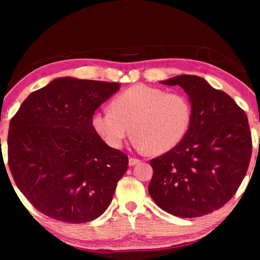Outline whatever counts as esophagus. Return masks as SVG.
Wrapping results in <instances>:
<instances>
[{
  "instance_id": "obj_1",
  "label": "esophagus",
  "mask_w": 260,
  "mask_h": 260,
  "mask_svg": "<svg viewBox=\"0 0 260 260\" xmlns=\"http://www.w3.org/2000/svg\"><path fill=\"white\" fill-rule=\"evenodd\" d=\"M140 162H141L140 159L134 158V157H129V159H128V165H129V167H134V165L139 164Z\"/></svg>"
}]
</instances>
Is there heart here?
<instances>
[{
    "instance_id": "heart-1",
    "label": "heart",
    "mask_w": 260,
    "mask_h": 260,
    "mask_svg": "<svg viewBox=\"0 0 260 260\" xmlns=\"http://www.w3.org/2000/svg\"><path fill=\"white\" fill-rule=\"evenodd\" d=\"M191 120L192 106L183 93L137 84L118 93L112 108L93 114L91 124L110 147L123 146L132 127L137 150L162 154L184 139Z\"/></svg>"
}]
</instances>
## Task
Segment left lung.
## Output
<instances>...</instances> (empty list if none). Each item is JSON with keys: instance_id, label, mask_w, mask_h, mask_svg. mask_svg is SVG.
Listing matches in <instances>:
<instances>
[{"instance_id": "1", "label": "left lung", "mask_w": 260, "mask_h": 260, "mask_svg": "<svg viewBox=\"0 0 260 260\" xmlns=\"http://www.w3.org/2000/svg\"><path fill=\"white\" fill-rule=\"evenodd\" d=\"M159 82L183 88L192 120L178 145L151 161L148 193L168 213L202 217L227 203L245 178L252 147L248 118L233 98L201 77L180 75Z\"/></svg>"}]
</instances>
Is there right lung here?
Returning a JSON list of instances; mask_svg holds the SVG:
<instances>
[{"label":"right lung","mask_w":260,"mask_h":260,"mask_svg":"<svg viewBox=\"0 0 260 260\" xmlns=\"http://www.w3.org/2000/svg\"><path fill=\"white\" fill-rule=\"evenodd\" d=\"M118 82L56 78L33 91L10 121L9 167L15 184L48 217L84 223L112 202L128 157L92 127Z\"/></svg>","instance_id":"add662e5"}]
</instances>
